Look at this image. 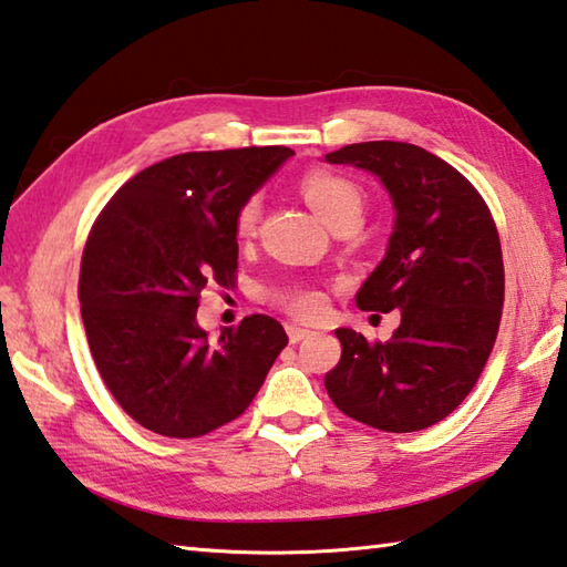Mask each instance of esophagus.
<instances>
[{"label":"esophagus","instance_id":"obj_1","mask_svg":"<svg viewBox=\"0 0 567 567\" xmlns=\"http://www.w3.org/2000/svg\"><path fill=\"white\" fill-rule=\"evenodd\" d=\"M287 337H290V341H292V343H299L302 339L312 337V329L299 327V324H287Z\"/></svg>","mask_w":567,"mask_h":567}]
</instances>
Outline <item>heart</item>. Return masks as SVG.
Wrapping results in <instances>:
<instances>
[{"mask_svg": "<svg viewBox=\"0 0 567 567\" xmlns=\"http://www.w3.org/2000/svg\"><path fill=\"white\" fill-rule=\"evenodd\" d=\"M302 194L317 214L324 218V224L331 226L337 224L343 216H361L363 210V194L357 182H351L349 176L329 169H317L309 172L302 179ZM260 218V204L258 198H250V202L243 204L238 214V233L240 236H252L255 226H258ZM282 305L292 309L297 315L312 317L321 309V297L309 290H290L280 295Z\"/></svg>", "mask_w": 567, "mask_h": 567, "instance_id": "heart-1", "label": "heart"}]
</instances>
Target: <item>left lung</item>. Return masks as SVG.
I'll use <instances>...</instances> for the list:
<instances>
[{
    "label": "left lung",
    "mask_w": 567,
    "mask_h": 567,
    "mask_svg": "<svg viewBox=\"0 0 567 567\" xmlns=\"http://www.w3.org/2000/svg\"><path fill=\"white\" fill-rule=\"evenodd\" d=\"M324 162L371 172L391 196V238L357 305L401 312V327L385 343L337 329L341 361L327 373V393L359 423L425 430L470 395L494 349L504 307L494 218L454 166L415 144H347Z\"/></svg>",
    "instance_id": "left-lung-1"
}]
</instances>
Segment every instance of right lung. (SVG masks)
<instances>
[{
	"label": "right lung",
	"mask_w": 567,
	"mask_h": 567,
	"mask_svg": "<svg viewBox=\"0 0 567 567\" xmlns=\"http://www.w3.org/2000/svg\"><path fill=\"white\" fill-rule=\"evenodd\" d=\"M290 147L186 152L117 188L87 236L81 315L100 375L125 413L164 437L236 420L287 347L252 315L208 341L198 295L238 268V214L292 157Z\"/></svg>",
	"instance_id": "right-lung-1"
}]
</instances>
